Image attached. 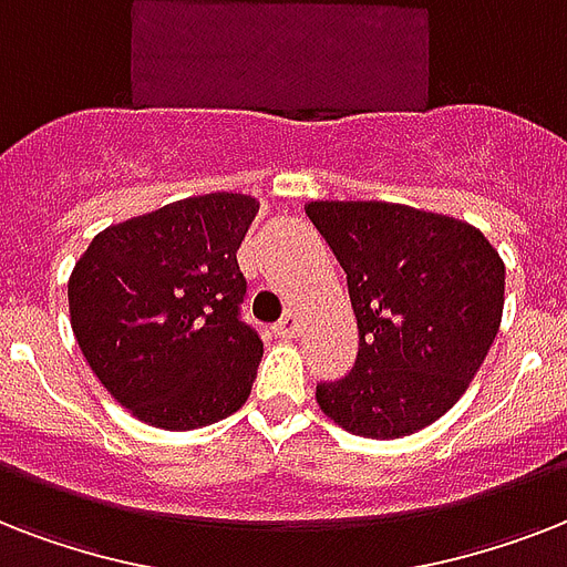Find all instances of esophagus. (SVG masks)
<instances>
[{
    "mask_svg": "<svg viewBox=\"0 0 567 567\" xmlns=\"http://www.w3.org/2000/svg\"><path fill=\"white\" fill-rule=\"evenodd\" d=\"M274 332L279 338H297L300 336V318H297V311H288L279 323L274 327Z\"/></svg>",
    "mask_w": 567,
    "mask_h": 567,
    "instance_id": "obj_1",
    "label": "esophagus"
}]
</instances>
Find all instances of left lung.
<instances>
[{"instance_id":"1","label":"left lung","mask_w":567,"mask_h":567,"mask_svg":"<svg viewBox=\"0 0 567 567\" xmlns=\"http://www.w3.org/2000/svg\"><path fill=\"white\" fill-rule=\"evenodd\" d=\"M341 261L359 320L353 371L318 382L320 409L364 439H403L465 394L503 315V267L485 235L394 203H309Z\"/></svg>"}]
</instances>
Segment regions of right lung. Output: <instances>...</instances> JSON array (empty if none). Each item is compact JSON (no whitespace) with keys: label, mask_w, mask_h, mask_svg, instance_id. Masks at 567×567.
I'll use <instances>...</instances> for the list:
<instances>
[{"label":"right lung","mask_w":567,"mask_h":567,"mask_svg":"<svg viewBox=\"0 0 567 567\" xmlns=\"http://www.w3.org/2000/svg\"><path fill=\"white\" fill-rule=\"evenodd\" d=\"M256 214L252 196H190L100 231L75 261V341L144 423L199 430L247 403L265 344L240 318L238 247Z\"/></svg>","instance_id":"1"}]
</instances>
